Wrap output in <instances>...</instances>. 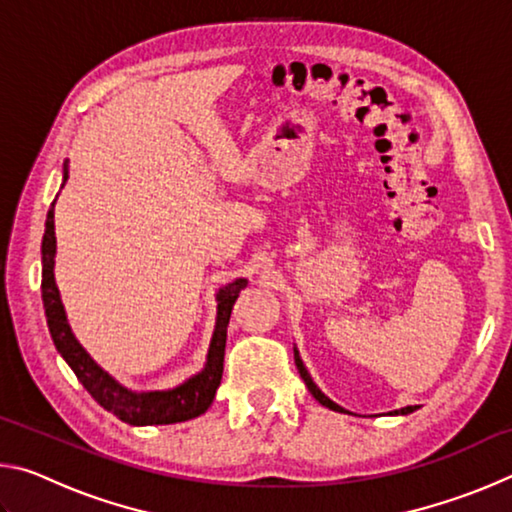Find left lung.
I'll return each mask as SVG.
<instances>
[{
  "label": "left lung",
  "mask_w": 512,
  "mask_h": 512,
  "mask_svg": "<svg viewBox=\"0 0 512 512\" xmlns=\"http://www.w3.org/2000/svg\"><path fill=\"white\" fill-rule=\"evenodd\" d=\"M293 357H296V366H298V372H300V377L305 379V384H307V388H309V393L314 395L320 404L327 406V409H332V411H339V413H350V411H345L343 406H339V404H336V402L329 400V397H327L323 391H320V388L314 384V379H311V375H309L307 368H305V363H302V359H300L298 350H293ZM415 409H418V406H404V409H395V411H391V415H409V413H413Z\"/></svg>",
  "instance_id": "obj_1"
}]
</instances>
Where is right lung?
Here are the masks:
<instances>
[{
    "label": "right lung",
    "instance_id": "obj_1",
    "mask_svg": "<svg viewBox=\"0 0 512 512\" xmlns=\"http://www.w3.org/2000/svg\"><path fill=\"white\" fill-rule=\"evenodd\" d=\"M67 183V162L63 167V187ZM54 205L47 212L45 237H42V305H45L47 327L51 339H54L60 357L74 370L85 391L94 402L103 409L117 415L121 422L133 424V427H149V424H173L198 418V415L210 409L216 395V388L223 377V357H225V336H228V323L232 307L239 298L241 289H246L248 280H239L225 284L216 293V325L212 334L210 350H207V363L198 375L189 377L185 384L169 391H149L135 393L131 388L121 386L112 379L106 370L92 361L83 345L76 341L72 327L67 323L65 307L60 302V293L54 280V257H56V232H54Z\"/></svg>",
    "mask_w": 512,
    "mask_h": 512
}]
</instances>
